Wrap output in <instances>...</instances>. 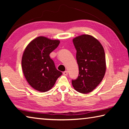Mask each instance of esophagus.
Returning <instances> with one entry per match:
<instances>
[{
  "mask_svg": "<svg viewBox=\"0 0 129 129\" xmlns=\"http://www.w3.org/2000/svg\"><path fill=\"white\" fill-rule=\"evenodd\" d=\"M63 75H64V76H67L68 75V71H64V72H63Z\"/></svg>",
  "mask_w": 129,
  "mask_h": 129,
  "instance_id": "34e87169",
  "label": "esophagus"
}]
</instances>
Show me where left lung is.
Masks as SVG:
<instances>
[{
    "label": "left lung",
    "mask_w": 129,
    "mask_h": 129,
    "mask_svg": "<svg viewBox=\"0 0 129 129\" xmlns=\"http://www.w3.org/2000/svg\"><path fill=\"white\" fill-rule=\"evenodd\" d=\"M79 69L78 77L72 80L76 90L81 93L93 91L101 82L106 72L104 48L92 36L82 35L73 40Z\"/></svg>",
    "instance_id": "8db88e82"
}]
</instances>
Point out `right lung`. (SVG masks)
I'll return each mask as SVG.
<instances>
[{
	"label": "right lung",
	"mask_w": 129,
	"mask_h": 129,
	"mask_svg": "<svg viewBox=\"0 0 129 129\" xmlns=\"http://www.w3.org/2000/svg\"><path fill=\"white\" fill-rule=\"evenodd\" d=\"M59 44V40L39 36L30 41L24 50L21 60L23 73L36 90L45 92L50 90L62 75L49 56Z\"/></svg>",
	"instance_id": "obj_1"
}]
</instances>
